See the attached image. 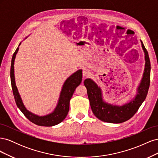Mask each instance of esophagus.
Segmentation results:
<instances>
[{
  "label": "esophagus",
  "instance_id": "esophagus-1",
  "mask_svg": "<svg viewBox=\"0 0 158 158\" xmlns=\"http://www.w3.org/2000/svg\"><path fill=\"white\" fill-rule=\"evenodd\" d=\"M82 73H83V76H85V77H88V76H89L91 75L90 70L87 69H84Z\"/></svg>",
  "mask_w": 158,
  "mask_h": 158
}]
</instances>
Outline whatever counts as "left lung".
Instances as JSON below:
<instances>
[{
	"mask_svg": "<svg viewBox=\"0 0 158 158\" xmlns=\"http://www.w3.org/2000/svg\"><path fill=\"white\" fill-rule=\"evenodd\" d=\"M145 55V69L141 82L138 87L137 94L132 100L122 106H113L104 102L102 89L92 80L87 78L84 84L87 88L88 96L94 115L99 120L106 123H121L133 117L144 101L150 83V60L148 52L141 41Z\"/></svg>",
	"mask_w": 158,
	"mask_h": 158,
	"instance_id": "left-lung-1",
	"label": "left lung"
}]
</instances>
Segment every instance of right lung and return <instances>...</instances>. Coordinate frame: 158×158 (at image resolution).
<instances>
[{"label": "right lung", "mask_w": 158, "mask_h": 158, "mask_svg": "<svg viewBox=\"0 0 158 158\" xmlns=\"http://www.w3.org/2000/svg\"><path fill=\"white\" fill-rule=\"evenodd\" d=\"M18 49L19 47H18L13 54L10 67L11 85L14 99H15L18 107L20 109V111L27 119H29L31 122L37 125L52 127L61 123L66 118L69 113L70 100L72 96H73L75 89L82 82V70H78L66 79L63 84V88H62L58 104H57L53 112L45 116H38L30 112L25 107L16 85L15 78H14V60H15L16 55L18 51Z\"/></svg>", "instance_id": "add662e5"}]
</instances>
